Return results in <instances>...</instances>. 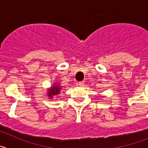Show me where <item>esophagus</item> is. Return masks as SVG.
I'll list each match as a JSON object with an SVG mask.
<instances>
[{
    "instance_id": "34e87169",
    "label": "esophagus",
    "mask_w": 148,
    "mask_h": 148,
    "mask_svg": "<svg viewBox=\"0 0 148 148\" xmlns=\"http://www.w3.org/2000/svg\"><path fill=\"white\" fill-rule=\"evenodd\" d=\"M78 85L81 86V87H82V86L84 85V82H78Z\"/></svg>"
}]
</instances>
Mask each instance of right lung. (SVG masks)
Listing matches in <instances>:
<instances>
[{
	"mask_svg": "<svg viewBox=\"0 0 148 148\" xmlns=\"http://www.w3.org/2000/svg\"><path fill=\"white\" fill-rule=\"evenodd\" d=\"M61 90V87L58 86V84H56V83H55V85L53 86L50 89L48 90V92H47L48 96H49V98H51V99H53V95L59 94Z\"/></svg>",
	"mask_w": 148,
	"mask_h": 148,
	"instance_id": "right-lung-1",
	"label": "right lung"
}]
</instances>
